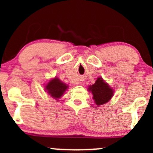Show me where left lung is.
Here are the masks:
<instances>
[{
	"instance_id": "left-lung-1",
	"label": "left lung",
	"mask_w": 153,
	"mask_h": 153,
	"mask_svg": "<svg viewBox=\"0 0 153 153\" xmlns=\"http://www.w3.org/2000/svg\"><path fill=\"white\" fill-rule=\"evenodd\" d=\"M93 95V99L97 105H102L108 102L113 95V90L109 87L102 78H98L95 84L88 88Z\"/></svg>"
}]
</instances>
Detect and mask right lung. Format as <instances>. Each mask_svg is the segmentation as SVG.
I'll list each match as a JSON object with an SVG mask.
<instances>
[{
  "label": "right lung",
  "instance_id": "obj_1",
  "mask_svg": "<svg viewBox=\"0 0 153 153\" xmlns=\"http://www.w3.org/2000/svg\"><path fill=\"white\" fill-rule=\"evenodd\" d=\"M67 88L68 86L61 82L58 78H55L47 84L46 90H47L49 95H51L52 98L58 99L62 96Z\"/></svg>",
  "mask_w": 153,
  "mask_h": 153
}]
</instances>
